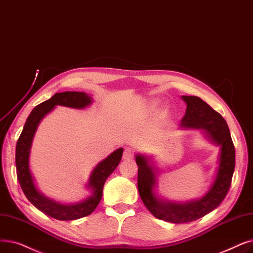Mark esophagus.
<instances>
[{
  "mask_svg": "<svg viewBox=\"0 0 253 253\" xmlns=\"http://www.w3.org/2000/svg\"><path fill=\"white\" fill-rule=\"evenodd\" d=\"M133 156H134V153H133L132 150L129 149V148L125 149V151H124V153H123V159H124V160H131V159H133Z\"/></svg>",
  "mask_w": 253,
  "mask_h": 253,
  "instance_id": "esophagus-1",
  "label": "esophagus"
}]
</instances>
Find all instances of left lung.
Here are the masks:
<instances>
[{
	"label": "left lung",
	"mask_w": 253,
	"mask_h": 253,
	"mask_svg": "<svg viewBox=\"0 0 253 253\" xmlns=\"http://www.w3.org/2000/svg\"><path fill=\"white\" fill-rule=\"evenodd\" d=\"M181 98L186 103V113L180 129L200 130L206 139L219 147V154L213 180L206 193L186 202H174L159 194L161 169L155 158L149 154H135L137 187L142 203L154 217L171 223L194 221L212 212L224 200L235 170V147L225 120L200 97Z\"/></svg>",
	"instance_id": "left-lung-1"
}]
</instances>
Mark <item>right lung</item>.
I'll return each mask as SVG.
<instances>
[{
  "instance_id": "right-lung-1",
  "label": "right lung",
  "mask_w": 253,
  "mask_h": 253,
  "mask_svg": "<svg viewBox=\"0 0 253 253\" xmlns=\"http://www.w3.org/2000/svg\"><path fill=\"white\" fill-rule=\"evenodd\" d=\"M93 100V97L84 92L67 91L56 93L48 100L40 103L33 109L17 140L15 163L17 179L21 189L33 206L42 213L58 220H75L94 212L102 197L104 183L119 166L124 150L123 148L117 149L93 169L84 185L85 190L89 192L84 199L76 203L65 204L51 199L39 189L30 164L33 140L41 121L57 106L84 109L90 106Z\"/></svg>"
}]
</instances>
